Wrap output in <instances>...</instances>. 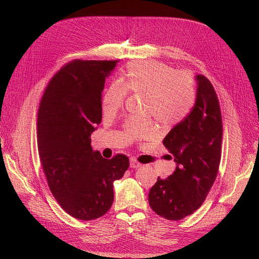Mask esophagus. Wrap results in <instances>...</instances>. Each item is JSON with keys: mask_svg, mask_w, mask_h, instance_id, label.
<instances>
[{"mask_svg": "<svg viewBox=\"0 0 259 259\" xmlns=\"http://www.w3.org/2000/svg\"><path fill=\"white\" fill-rule=\"evenodd\" d=\"M141 166V163H139L135 158L130 159V167L131 168H138Z\"/></svg>", "mask_w": 259, "mask_h": 259, "instance_id": "obj_1", "label": "esophagus"}]
</instances>
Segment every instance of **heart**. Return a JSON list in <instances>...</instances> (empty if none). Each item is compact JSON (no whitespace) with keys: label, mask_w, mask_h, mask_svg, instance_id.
Returning <instances> with one entry per match:
<instances>
[{"label":"heart","mask_w":259,"mask_h":259,"mask_svg":"<svg viewBox=\"0 0 259 259\" xmlns=\"http://www.w3.org/2000/svg\"><path fill=\"white\" fill-rule=\"evenodd\" d=\"M128 91L149 97V113L165 125L180 123L191 113L196 100V88L193 77L157 61L130 63L125 71L122 84L112 82L105 89L101 108L104 115H115L123 106ZM156 134L151 122H128L125 135L133 140H149Z\"/></svg>","instance_id":"1"}]
</instances>
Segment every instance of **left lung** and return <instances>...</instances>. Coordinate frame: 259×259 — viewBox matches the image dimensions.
I'll return each instance as SVG.
<instances>
[{"instance_id": "1", "label": "left lung", "mask_w": 259, "mask_h": 259, "mask_svg": "<svg viewBox=\"0 0 259 259\" xmlns=\"http://www.w3.org/2000/svg\"><path fill=\"white\" fill-rule=\"evenodd\" d=\"M196 80L197 99L192 112L163 140L177 167L166 179L158 177L149 193L151 208L168 220H180L200 208L220 164L223 119L218 97L205 76L197 75Z\"/></svg>"}]
</instances>
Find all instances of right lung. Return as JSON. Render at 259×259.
Here are the masks:
<instances>
[{
	"label": "right lung",
	"mask_w": 259,
	"mask_h": 259,
	"mask_svg": "<svg viewBox=\"0 0 259 259\" xmlns=\"http://www.w3.org/2000/svg\"><path fill=\"white\" fill-rule=\"evenodd\" d=\"M119 60L75 59L50 80L38 112V151L48 187L70 216L93 220L114 202V181L129 158L104 159L92 151L91 134L101 122L105 78Z\"/></svg>",
	"instance_id": "right-lung-1"
}]
</instances>
